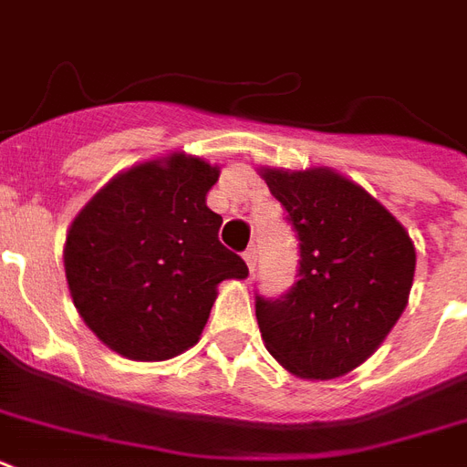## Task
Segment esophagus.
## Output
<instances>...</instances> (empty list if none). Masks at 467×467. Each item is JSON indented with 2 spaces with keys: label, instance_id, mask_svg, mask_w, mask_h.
Instances as JSON below:
<instances>
[{
  "label": "esophagus",
  "instance_id": "obj_1",
  "mask_svg": "<svg viewBox=\"0 0 467 467\" xmlns=\"http://www.w3.org/2000/svg\"><path fill=\"white\" fill-rule=\"evenodd\" d=\"M242 259L247 262L249 274H254V266H256V252H254V247L244 249V252H242Z\"/></svg>",
  "mask_w": 467,
  "mask_h": 467
}]
</instances>
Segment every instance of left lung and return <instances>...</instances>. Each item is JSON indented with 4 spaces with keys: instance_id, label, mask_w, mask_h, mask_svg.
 Wrapping results in <instances>:
<instances>
[{
    "instance_id": "obj_1",
    "label": "left lung",
    "mask_w": 467,
    "mask_h": 467,
    "mask_svg": "<svg viewBox=\"0 0 467 467\" xmlns=\"http://www.w3.org/2000/svg\"><path fill=\"white\" fill-rule=\"evenodd\" d=\"M298 240L296 284L278 298L256 293L269 354L300 378L327 380L363 363L407 306L414 244L361 186L329 169H264Z\"/></svg>"
}]
</instances>
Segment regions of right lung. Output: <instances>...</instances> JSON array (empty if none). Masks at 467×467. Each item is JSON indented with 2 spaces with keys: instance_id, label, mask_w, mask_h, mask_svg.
<instances>
[{
  "instance_id": "obj_1",
  "label": "right lung",
  "mask_w": 467,
  "mask_h": 467,
  "mask_svg": "<svg viewBox=\"0 0 467 467\" xmlns=\"http://www.w3.org/2000/svg\"><path fill=\"white\" fill-rule=\"evenodd\" d=\"M218 167L198 157L145 161L109 182L69 227L65 274L77 310L106 347L164 361L203 332L215 285L247 264L218 240L205 205Z\"/></svg>"
}]
</instances>
